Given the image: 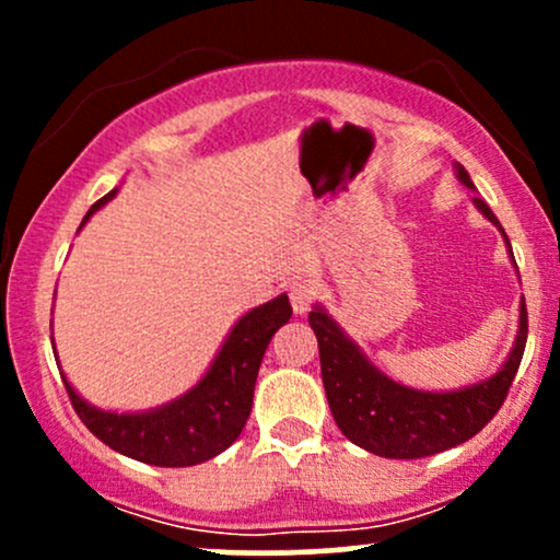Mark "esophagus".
<instances>
[{
  "label": "esophagus",
  "mask_w": 560,
  "mask_h": 560,
  "mask_svg": "<svg viewBox=\"0 0 560 560\" xmlns=\"http://www.w3.org/2000/svg\"><path fill=\"white\" fill-rule=\"evenodd\" d=\"M316 298V284L311 279H300L289 287V300H292V311L298 316H305L311 311V302Z\"/></svg>",
  "instance_id": "obj_1"
}]
</instances>
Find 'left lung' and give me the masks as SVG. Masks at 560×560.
<instances>
[{
    "mask_svg": "<svg viewBox=\"0 0 560 560\" xmlns=\"http://www.w3.org/2000/svg\"><path fill=\"white\" fill-rule=\"evenodd\" d=\"M453 168L466 189L477 191L464 165L455 163ZM471 202L503 234L508 258L516 268L511 242L490 205L479 197H471ZM307 320L318 339L320 376L337 427L352 445L397 460L427 458L481 432L503 405L526 347V302L522 298L516 339L492 376L455 389H416L378 371L320 302L313 305Z\"/></svg>",
    "mask_w": 560,
    "mask_h": 560,
    "instance_id": "1",
    "label": "left lung"
}]
</instances>
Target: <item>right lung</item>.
I'll return each instance as SVG.
<instances>
[{
    "label": "right lung",
    "instance_id": "right-lung-1",
    "mask_svg": "<svg viewBox=\"0 0 560 560\" xmlns=\"http://www.w3.org/2000/svg\"><path fill=\"white\" fill-rule=\"evenodd\" d=\"M115 195H118V186L89 208L79 231ZM289 318H292V305H289L287 294H279V298L244 313L229 329L226 339L218 347L215 358L195 387L158 408H96L83 400L79 389L68 382L66 371L60 374L79 419L115 453L163 468L197 466L221 455L242 434L249 410H253L255 382H258L262 355H266L273 334ZM52 350H57L55 337ZM55 361L60 369V358L55 355Z\"/></svg>",
    "mask_w": 560,
    "mask_h": 560
}]
</instances>
